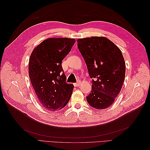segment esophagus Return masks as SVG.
<instances>
[{
    "label": "esophagus",
    "mask_w": 150,
    "mask_h": 150,
    "mask_svg": "<svg viewBox=\"0 0 150 150\" xmlns=\"http://www.w3.org/2000/svg\"><path fill=\"white\" fill-rule=\"evenodd\" d=\"M80 81H78V82L77 83H74V86H79V85H80Z\"/></svg>",
    "instance_id": "1"
}]
</instances>
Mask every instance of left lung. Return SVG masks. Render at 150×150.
I'll use <instances>...</instances> for the list:
<instances>
[{
  "label": "left lung",
  "mask_w": 150,
  "mask_h": 150,
  "mask_svg": "<svg viewBox=\"0 0 150 150\" xmlns=\"http://www.w3.org/2000/svg\"><path fill=\"white\" fill-rule=\"evenodd\" d=\"M78 47L92 79V91L86 99L98 110L110 106L120 93L126 66L120 49L104 37L78 40Z\"/></svg>",
  "instance_id": "left-lung-1"
}]
</instances>
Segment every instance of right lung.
<instances>
[{
  "label": "right lung",
  "mask_w": 150,
  "mask_h": 150,
  "mask_svg": "<svg viewBox=\"0 0 150 150\" xmlns=\"http://www.w3.org/2000/svg\"><path fill=\"white\" fill-rule=\"evenodd\" d=\"M74 43V39H47L35 47L30 55V82L40 104L48 110H61L71 98L74 85L66 82L61 64Z\"/></svg>",
  "instance_id": "1"
}]
</instances>
